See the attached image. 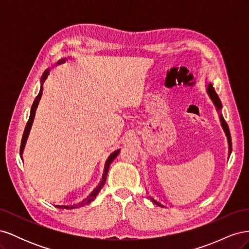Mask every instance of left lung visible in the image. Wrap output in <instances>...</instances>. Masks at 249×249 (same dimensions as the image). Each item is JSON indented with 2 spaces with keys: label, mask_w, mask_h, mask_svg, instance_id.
<instances>
[{
  "label": "left lung",
  "mask_w": 249,
  "mask_h": 249,
  "mask_svg": "<svg viewBox=\"0 0 249 249\" xmlns=\"http://www.w3.org/2000/svg\"><path fill=\"white\" fill-rule=\"evenodd\" d=\"M207 92H208L209 96L211 97V100L213 101V103H214V105H215V107H216L217 111H220V110H221V108H222L221 102H220V100H219V97H218V95H217V93H216V91H215V89H214L213 85L211 84V83H210V84H208V86H207ZM220 122H221V126H222V129H223V131H224L225 135H227V137H228V142H229V146H230V155H231V133H230L229 125H228V124H227V123H225V120H224V118H223L222 114H220ZM149 198L152 199V201H153L154 203H156L157 206L164 207V206L162 205V203L158 202V201H157L156 199H154L153 197H150V196H149Z\"/></svg>",
  "instance_id": "obj_1"
}]
</instances>
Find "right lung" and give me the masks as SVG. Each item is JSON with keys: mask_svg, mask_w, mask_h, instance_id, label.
Listing matches in <instances>:
<instances>
[{"mask_svg": "<svg viewBox=\"0 0 249 249\" xmlns=\"http://www.w3.org/2000/svg\"><path fill=\"white\" fill-rule=\"evenodd\" d=\"M65 61H66V58H63V59H61V60H59V61L57 62V65H58V64H62V63H64ZM49 74H50V69H48V70L44 71V72L42 73V76H41V80H40V82H41V85H40L39 93L37 94V96L35 97V100H34V102H33V105H32V107H31V111H30L29 120H28V123H27V124H26L24 134H22L21 143H20V149H19V155H20V158H22V150H24V148H25L26 142H27L28 136H29V134H30V130H31V126H32V124H33L34 117H35V112H36L37 106H38V104H39V101H40V99H41V95H42V88H43V82L47 80V78H48ZM119 150H120V149L115 150L114 153H112V154L109 156L108 160H107V162H106V165H105V172H104V176H103V179H102L101 184L95 188V189L93 190V192H92L91 194H90L89 196H88L86 199H84V200H83V201H82V202H80V203H77V205H72V206H55V207H56V208H59V209L71 210V209H77V208L83 207V206H85V205H88V203H90L91 201H93V200H94V198L96 197V195L99 194V192L101 191V189L103 188V186L105 185V183H106V178H107V175H108V171H109L110 165H111V163L113 162V160H114L115 158L118 156V154H119Z\"/></svg>", "mask_w": 249, "mask_h": 249, "instance_id": "obj_1", "label": "right lung"}]
</instances>
